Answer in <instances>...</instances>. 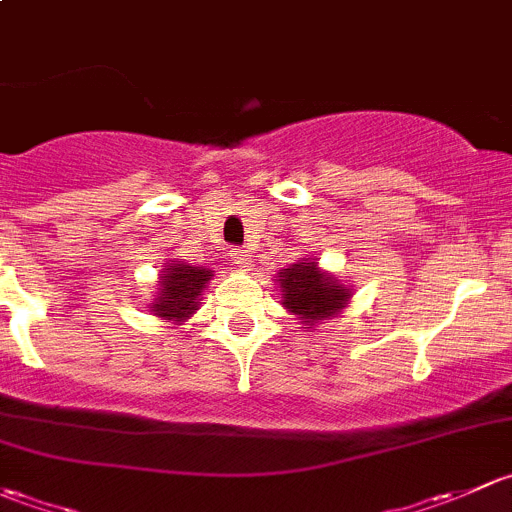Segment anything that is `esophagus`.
Masks as SVG:
<instances>
[{
	"label": "esophagus",
	"mask_w": 512,
	"mask_h": 512,
	"mask_svg": "<svg viewBox=\"0 0 512 512\" xmlns=\"http://www.w3.org/2000/svg\"><path fill=\"white\" fill-rule=\"evenodd\" d=\"M231 258L239 268H249L251 266V251L249 249H234L231 251Z\"/></svg>",
	"instance_id": "obj_1"
}]
</instances>
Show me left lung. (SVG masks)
I'll use <instances>...</instances> for the list:
<instances>
[{
	"label": "left lung",
	"instance_id": "8db88e82",
	"mask_svg": "<svg viewBox=\"0 0 512 512\" xmlns=\"http://www.w3.org/2000/svg\"><path fill=\"white\" fill-rule=\"evenodd\" d=\"M283 305L298 315L305 325L335 318L350 295V288L340 286L333 278L323 276L315 263H293L278 273Z\"/></svg>",
	"mask_w": 512,
	"mask_h": 512
}]
</instances>
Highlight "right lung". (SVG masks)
I'll list each match as a JSON object with an SVG mask.
<instances>
[{"label": "right lung", "instance_id": "add662e5", "mask_svg": "<svg viewBox=\"0 0 512 512\" xmlns=\"http://www.w3.org/2000/svg\"><path fill=\"white\" fill-rule=\"evenodd\" d=\"M209 276H212L209 268L172 263L160 278V298L152 305L155 315L165 320H184L187 315H192Z\"/></svg>", "mask_w": 512, "mask_h": 512}]
</instances>
